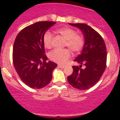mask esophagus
<instances>
[{
  "instance_id": "34e87169",
  "label": "esophagus",
  "mask_w": 120,
  "mask_h": 120,
  "mask_svg": "<svg viewBox=\"0 0 120 120\" xmlns=\"http://www.w3.org/2000/svg\"><path fill=\"white\" fill-rule=\"evenodd\" d=\"M58 68H65V66H63V65H58Z\"/></svg>"
}]
</instances>
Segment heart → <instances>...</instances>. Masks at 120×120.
<instances>
[{
    "instance_id": "b5f03b06",
    "label": "heart",
    "mask_w": 120,
    "mask_h": 120,
    "mask_svg": "<svg viewBox=\"0 0 120 120\" xmlns=\"http://www.w3.org/2000/svg\"><path fill=\"white\" fill-rule=\"evenodd\" d=\"M64 39L66 40L65 45L68 47L73 52H80L84 45V39L81 35L77 34V33L70 28H64L57 30ZM54 35L51 32L47 31L43 36L44 45L47 49H50L52 47ZM71 54L68 49L64 50H54L49 54L50 60L60 64H66L70 58Z\"/></svg>"
}]
</instances>
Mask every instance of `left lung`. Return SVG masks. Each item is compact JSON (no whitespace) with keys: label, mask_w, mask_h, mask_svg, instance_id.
Here are the masks:
<instances>
[{"label":"left lung","mask_w":120,"mask_h":120,"mask_svg":"<svg viewBox=\"0 0 120 120\" xmlns=\"http://www.w3.org/2000/svg\"><path fill=\"white\" fill-rule=\"evenodd\" d=\"M69 25L79 28L84 38L82 52L75 61L80 66H73V73L68 77L69 83L80 90H88L98 82L104 73L106 66L107 53L103 38L95 30L85 23ZM81 64L85 66L82 69Z\"/></svg>","instance_id":"left-lung-1"}]
</instances>
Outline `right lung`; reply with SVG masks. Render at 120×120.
<instances>
[{"instance_id":"add662e5","label":"right lung","mask_w":120,"mask_h":120,"mask_svg":"<svg viewBox=\"0 0 120 120\" xmlns=\"http://www.w3.org/2000/svg\"><path fill=\"white\" fill-rule=\"evenodd\" d=\"M56 22L41 21L23 28L17 34L13 50V61L22 81L32 88L40 89L49 84L57 64L46 62L43 36Z\"/></svg>"}]
</instances>
